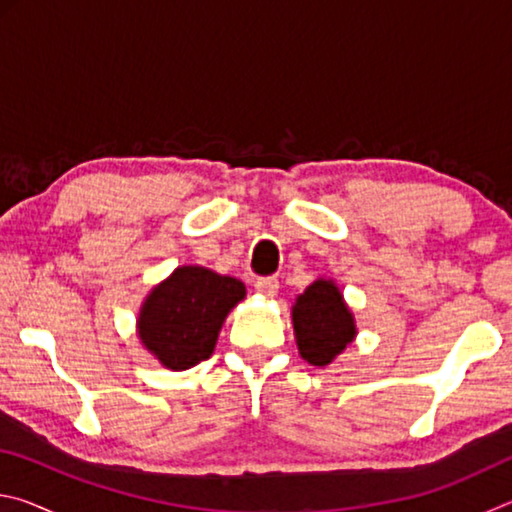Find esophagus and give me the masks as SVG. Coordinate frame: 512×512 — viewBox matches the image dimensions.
<instances>
[{"instance_id":"1","label":"esophagus","mask_w":512,"mask_h":512,"mask_svg":"<svg viewBox=\"0 0 512 512\" xmlns=\"http://www.w3.org/2000/svg\"><path fill=\"white\" fill-rule=\"evenodd\" d=\"M255 291L262 293V296H266V298H273L277 293V280L275 277H259V280L255 282Z\"/></svg>"}]
</instances>
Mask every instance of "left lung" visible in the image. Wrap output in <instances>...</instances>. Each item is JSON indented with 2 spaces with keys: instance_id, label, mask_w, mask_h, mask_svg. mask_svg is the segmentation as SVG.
<instances>
[{
  "instance_id": "left-lung-1",
  "label": "left lung",
  "mask_w": 512,
  "mask_h": 512,
  "mask_svg": "<svg viewBox=\"0 0 512 512\" xmlns=\"http://www.w3.org/2000/svg\"><path fill=\"white\" fill-rule=\"evenodd\" d=\"M300 357L311 366H327L357 336V325L343 293L332 280H316L291 309Z\"/></svg>"
}]
</instances>
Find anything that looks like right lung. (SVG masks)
I'll list each match as a JSON object with an SVG mask.
<instances>
[{
  "label": "right lung",
  "instance_id": "right-lung-1",
  "mask_svg": "<svg viewBox=\"0 0 512 512\" xmlns=\"http://www.w3.org/2000/svg\"><path fill=\"white\" fill-rule=\"evenodd\" d=\"M244 296L237 277L180 266L146 296L137 334L164 368L187 370L212 357L225 316Z\"/></svg>",
  "mask_w": 512,
  "mask_h": 512
}]
</instances>
